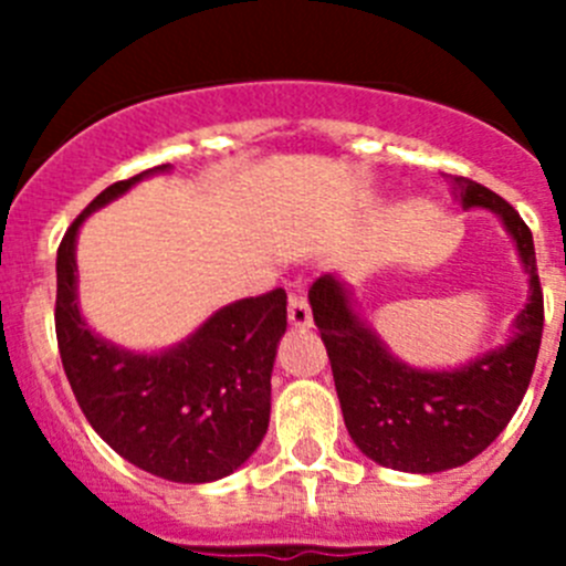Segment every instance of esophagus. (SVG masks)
<instances>
[{"instance_id":"1","label":"esophagus","mask_w":566,"mask_h":566,"mask_svg":"<svg viewBox=\"0 0 566 566\" xmlns=\"http://www.w3.org/2000/svg\"><path fill=\"white\" fill-rule=\"evenodd\" d=\"M287 317H290V325H295V328H312L310 301H306V295L301 293V290H295V293H290Z\"/></svg>"}]
</instances>
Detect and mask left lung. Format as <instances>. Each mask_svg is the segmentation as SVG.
<instances>
[{
	"label": "left lung",
	"mask_w": 566,
	"mask_h": 566,
	"mask_svg": "<svg viewBox=\"0 0 566 566\" xmlns=\"http://www.w3.org/2000/svg\"><path fill=\"white\" fill-rule=\"evenodd\" d=\"M449 182L462 210L484 208L499 216L528 273L526 306L504 345L454 369L410 367L358 317L339 276L323 273L310 290L347 432L369 460L394 471L438 473L482 454L523 402L542 342L545 310L526 221L490 188L452 175Z\"/></svg>",
	"instance_id": "1"
}]
</instances>
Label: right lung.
Here are the masks:
<instances>
[{
    "mask_svg": "<svg viewBox=\"0 0 566 566\" xmlns=\"http://www.w3.org/2000/svg\"><path fill=\"white\" fill-rule=\"evenodd\" d=\"M161 172L169 164L114 182L67 227L56 249V345L78 408L119 458L167 482L205 484L238 471L265 438L287 293L221 306L161 353L95 334L78 310V230L90 213Z\"/></svg>",
    "mask_w": 566,
    "mask_h": 566,
    "instance_id": "add662e5",
    "label": "right lung"
}]
</instances>
